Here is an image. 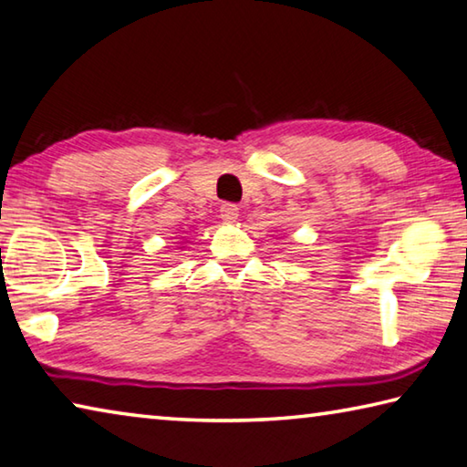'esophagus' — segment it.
I'll use <instances>...</instances> for the list:
<instances>
[{"label": "esophagus", "mask_w": 467, "mask_h": 467, "mask_svg": "<svg viewBox=\"0 0 467 467\" xmlns=\"http://www.w3.org/2000/svg\"><path fill=\"white\" fill-rule=\"evenodd\" d=\"M238 215H240L238 204H234V202L221 204V219H223L225 223H234V221L238 219Z\"/></svg>", "instance_id": "34e87169"}]
</instances>
